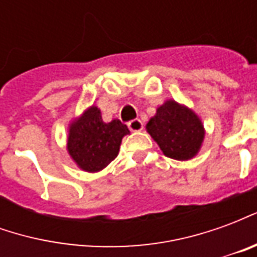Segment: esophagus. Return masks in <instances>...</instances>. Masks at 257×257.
<instances>
[{
    "label": "esophagus",
    "instance_id": "34e87169",
    "mask_svg": "<svg viewBox=\"0 0 257 257\" xmlns=\"http://www.w3.org/2000/svg\"><path fill=\"white\" fill-rule=\"evenodd\" d=\"M128 128L131 129L132 132H139V131H142V129H143V122L140 121L139 118H136V119L129 121Z\"/></svg>",
    "mask_w": 257,
    "mask_h": 257
}]
</instances>
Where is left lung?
Returning <instances> with one entry per match:
<instances>
[{
	"mask_svg": "<svg viewBox=\"0 0 257 257\" xmlns=\"http://www.w3.org/2000/svg\"><path fill=\"white\" fill-rule=\"evenodd\" d=\"M146 129L162 153L178 161H187L197 156L205 138L198 115L175 100H167L158 107Z\"/></svg>",
	"mask_w": 257,
	"mask_h": 257,
	"instance_id": "obj_1",
	"label": "left lung"
}]
</instances>
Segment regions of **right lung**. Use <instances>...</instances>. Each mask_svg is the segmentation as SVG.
<instances>
[{"label": "right lung", "mask_w": 257, "mask_h": 257, "mask_svg": "<svg viewBox=\"0 0 257 257\" xmlns=\"http://www.w3.org/2000/svg\"><path fill=\"white\" fill-rule=\"evenodd\" d=\"M129 134L119 119L104 122L96 106L86 108L70 123L67 151L85 172H99L118 156L122 138Z\"/></svg>", "instance_id": "add662e5"}]
</instances>
